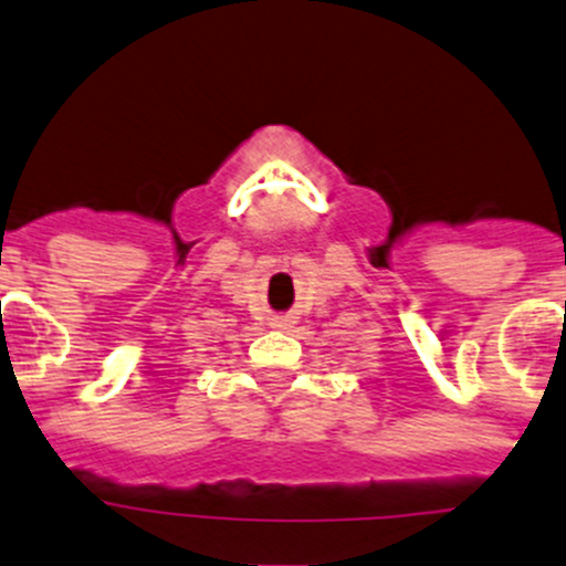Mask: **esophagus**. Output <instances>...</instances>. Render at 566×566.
<instances>
[{
    "instance_id": "1",
    "label": "esophagus",
    "mask_w": 566,
    "mask_h": 566,
    "mask_svg": "<svg viewBox=\"0 0 566 566\" xmlns=\"http://www.w3.org/2000/svg\"><path fill=\"white\" fill-rule=\"evenodd\" d=\"M271 325L276 331H290V328H293V319H290V317H276Z\"/></svg>"
}]
</instances>
